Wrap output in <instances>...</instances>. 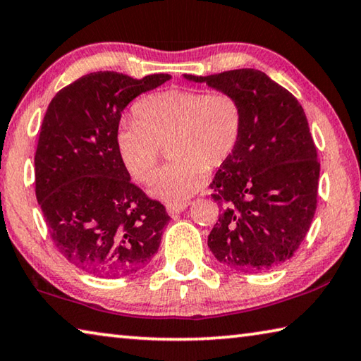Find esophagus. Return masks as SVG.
Listing matches in <instances>:
<instances>
[{
  "mask_svg": "<svg viewBox=\"0 0 361 361\" xmlns=\"http://www.w3.org/2000/svg\"><path fill=\"white\" fill-rule=\"evenodd\" d=\"M186 207H188V202H181V204H170V205L167 207V212H169V215H170V216H176V215H180L181 212H185V210H186Z\"/></svg>",
  "mask_w": 361,
  "mask_h": 361,
  "instance_id": "esophagus-1",
  "label": "esophagus"
}]
</instances>
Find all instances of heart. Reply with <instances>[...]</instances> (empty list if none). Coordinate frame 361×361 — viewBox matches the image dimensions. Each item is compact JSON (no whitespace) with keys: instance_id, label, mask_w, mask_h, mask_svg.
Here are the masks:
<instances>
[{"instance_id":"obj_1","label":"heart","mask_w":361,"mask_h":361,"mask_svg":"<svg viewBox=\"0 0 361 361\" xmlns=\"http://www.w3.org/2000/svg\"><path fill=\"white\" fill-rule=\"evenodd\" d=\"M137 121L116 130V149L133 180L149 183L169 143L172 164L162 170L152 194L167 204H181L205 186L209 172L235 151L242 132V109L224 90L167 89L133 106Z\"/></svg>"}]
</instances>
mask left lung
Masks as SVG:
<instances>
[{"label": "left lung", "instance_id": "obj_1", "mask_svg": "<svg viewBox=\"0 0 361 361\" xmlns=\"http://www.w3.org/2000/svg\"><path fill=\"white\" fill-rule=\"evenodd\" d=\"M185 78L229 92L242 109L237 148L210 183L221 207L212 253L242 272L282 264L307 234L319 194L320 162L302 106L259 70Z\"/></svg>", "mask_w": 361, "mask_h": 361}]
</instances>
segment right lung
Here are the masks:
<instances>
[{
  "label": "right lung",
  "instance_id": "right-lung-1",
  "mask_svg": "<svg viewBox=\"0 0 361 361\" xmlns=\"http://www.w3.org/2000/svg\"><path fill=\"white\" fill-rule=\"evenodd\" d=\"M170 75L97 71L59 90L42 119L35 191L54 245L97 277L140 271L161 245L166 207L130 181L116 149L121 113Z\"/></svg>",
  "mask_w": 361,
  "mask_h": 361
}]
</instances>
